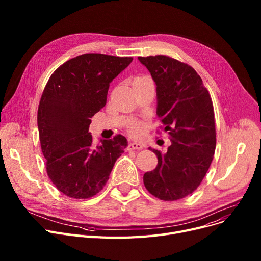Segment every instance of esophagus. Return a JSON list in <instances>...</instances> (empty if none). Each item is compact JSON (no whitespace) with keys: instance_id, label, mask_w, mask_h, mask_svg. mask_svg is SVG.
Instances as JSON below:
<instances>
[{"instance_id":"34e87169","label":"esophagus","mask_w":261,"mask_h":261,"mask_svg":"<svg viewBox=\"0 0 261 261\" xmlns=\"http://www.w3.org/2000/svg\"><path fill=\"white\" fill-rule=\"evenodd\" d=\"M145 146L142 144V143H129L128 145V149L129 150H142Z\"/></svg>"}]
</instances>
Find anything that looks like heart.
Segmentation results:
<instances>
[{"label": "heart", "instance_id": "obj_1", "mask_svg": "<svg viewBox=\"0 0 261 261\" xmlns=\"http://www.w3.org/2000/svg\"><path fill=\"white\" fill-rule=\"evenodd\" d=\"M140 77H146V76H140ZM129 131L132 135H139L144 131V125L140 122H135L130 125L129 127Z\"/></svg>", "mask_w": 261, "mask_h": 261}]
</instances>
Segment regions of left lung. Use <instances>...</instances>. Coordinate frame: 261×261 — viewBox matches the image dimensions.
<instances>
[{
    "label": "left lung",
    "instance_id": "obj_1",
    "mask_svg": "<svg viewBox=\"0 0 261 261\" xmlns=\"http://www.w3.org/2000/svg\"><path fill=\"white\" fill-rule=\"evenodd\" d=\"M156 85V115L171 145L167 152L150 150L158 166L144 174L147 190L163 201L193 194L206 174L216 149L211 95L190 65L164 55L139 57Z\"/></svg>",
    "mask_w": 261,
    "mask_h": 261
}]
</instances>
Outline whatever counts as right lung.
Wrapping results in <instances>:
<instances>
[{"label":"right lung","mask_w":261,"mask_h":261,"mask_svg":"<svg viewBox=\"0 0 261 261\" xmlns=\"http://www.w3.org/2000/svg\"><path fill=\"white\" fill-rule=\"evenodd\" d=\"M132 60L84 54L64 62L49 77L38 108L39 139L47 175L63 195L74 199L97 195L128 146L120 134L95 146L89 127L106 106L110 82Z\"/></svg>","instance_id":"1"}]
</instances>
